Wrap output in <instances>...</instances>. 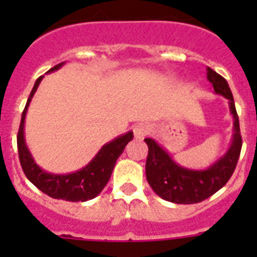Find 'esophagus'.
<instances>
[{"label":"esophagus","mask_w":257,"mask_h":257,"mask_svg":"<svg viewBox=\"0 0 257 257\" xmlns=\"http://www.w3.org/2000/svg\"><path fill=\"white\" fill-rule=\"evenodd\" d=\"M149 132V126L144 122H139L133 126V135H135V139L136 140H143Z\"/></svg>","instance_id":"obj_1"}]
</instances>
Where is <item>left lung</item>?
Returning <instances> with one entry per match:
<instances>
[{"mask_svg": "<svg viewBox=\"0 0 257 257\" xmlns=\"http://www.w3.org/2000/svg\"><path fill=\"white\" fill-rule=\"evenodd\" d=\"M207 78L216 94L228 100L229 113L233 118L231 144L223 156L205 169L185 168L177 164L168 151L152 137L144 140L148 145V157L145 164L147 180L157 196L171 203L195 204L208 199L227 184L239 160L243 143L231 89L227 80L211 68H207Z\"/></svg>", "mask_w": 257, "mask_h": 257, "instance_id": "left-lung-1", "label": "left lung"}]
</instances>
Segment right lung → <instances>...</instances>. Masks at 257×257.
<instances>
[{
	"label": "right lung",
	"mask_w": 257,
	"mask_h": 257,
	"mask_svg": "<svg viewBox=\"0 0 257 257\" xmlns=\"http://www.w3.org/2000/svg\"><path fill=\"white\" fill-rule=\"evenodd\" d=\"M65 62L58 64L48 72H56L64 65ZM41 77H38L34 82V86L29 94L25 109L22 112L21 124L18 129L17 147L18 155H20V163H21L22 171L29 179L30 183H33L36 187L45 195L58 200H66V201H88L94 199L97 195H100L104 189L106 183L110 179L113 168L116 165L117 159L124 152L125 147L129 141L133 140V132H129L117 136L112 141L101 147L97 155L89 161L85 167L78 169L72 173L65 175H56L46 172L34 161L32 153H30L25 141V117L30 101L33 98L34 93L37 90L40 82L42 81Z\"/></svg>",
	"instance_id": "obj_1"
}]
</instances>
